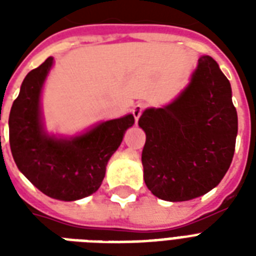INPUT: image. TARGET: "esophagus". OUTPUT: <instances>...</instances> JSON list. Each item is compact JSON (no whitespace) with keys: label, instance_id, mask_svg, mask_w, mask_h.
Segmentation results:
<instances>
[{"label":"esophagus","instance_id":"34e87169","mask_svg":"<svg viewBox=\"0 0 256 256\" xmlns=\"http://www.w3.org/2000/svg\"><path fill=\"white\" fill-rule=\"evenodd\" d=\"M144 108H146V104H144V102H138V104L132 108V116L136 118V122H138V120H140V116H142V112H144Z\"/></svg>","mask_w":256,"mask_h":256}]
</instances>
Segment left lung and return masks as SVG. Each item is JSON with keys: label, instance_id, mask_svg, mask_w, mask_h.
<instances>
[{"label": "left lung", "instance_id": "left-lung-1", "mask_svg": "<svg viewBox=\"0 0 256 256\" xmlns=\"http://www.w3.org/2000/svg\"><path fill=\"white\" fill-rule=\"evenodd\" d=\"M138 124L146 132L144 179L152 194L182 202L218 186L230 168L238 134L231 85L208 56L180 96L162 108H148Z\"/></svg>", "mask_w": 256, "mask_h": 256}]
</instances>
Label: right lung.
Instances as JSON below:
<instances>
[{
    "label": "right lung",
    "mask_w": 256,
    "mask_h": 256,
    "mask_svg": "<svg viewBox=\"0 0 256 256\" xmlns=\"http://www.w3.org/2000/svg\"><path fill=\"white\" fill-rule=\"evenodd\" d=\"M53 65L49 57L26 76L9 116V142L22 174L50 198L77 200L96 192L106 164L120 148L132 114L102 122L84 136L57 140L44 132L40 96Z\"/></svg>",
    "instance_id": "obj_1"
}]
</instances>
